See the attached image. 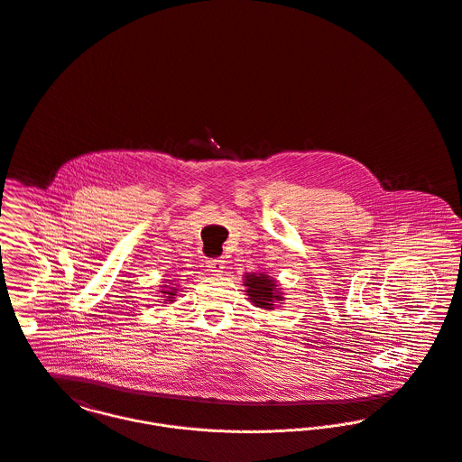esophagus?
Masks as SVG:
<instances>
[{"instance_id": "34e87169", "label": "esophagus", "mask_w": 462, "mask_h": 462, "mask_svg": "<svg viewBox=\"0 0 462 462\" xmlns=\"http://www.w3.org/2000/svg\"><path fill=\"white\" fill-rule=\"evenodd\" d=\"M207 267H208V271H212V273H223V269H225V260H223V258H208V260H207Z\"/></svg>"}]
</instances>
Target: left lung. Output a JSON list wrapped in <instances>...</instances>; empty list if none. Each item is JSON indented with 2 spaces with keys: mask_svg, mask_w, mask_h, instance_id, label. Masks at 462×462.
I'll use <instances>...</instances> for the list:
<instances>
[{
  "mask_svg": "<svg viewBox=\"0 0 462 462\" xmlns=\"http://www.w3.org/2000/svg\"><path fill=\"white\" fill-rule=\"evenodd\" d=\"M243 285L246 287L248 300L262 310H274L276 303H283L282 289L276 285V280L265 273H246Z\"/></svg>",
  "mask_w": 462,
  "mask_h": 462,
  "instance_id": "1",
  "label": "left lung"
}]
</instances>
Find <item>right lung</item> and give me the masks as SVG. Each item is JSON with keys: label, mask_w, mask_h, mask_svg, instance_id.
<instances>
[{"label": "right lung", "mask_w": 462, "mask_h": 462, "mask_svg": "<svg viewBox=\"0 0 462 462\" xmlns=\"http://www.w3.org/2000/svg\"><path fill=\"white\" fill-rule=\"evenodd\" d=\"M164 283H170V285H161V303H166V305H170V303H173L175 301V294H177V287H173V283H171V280H166Z\"/></svg>", "instance_id": "add662e5"}]
</instances>
